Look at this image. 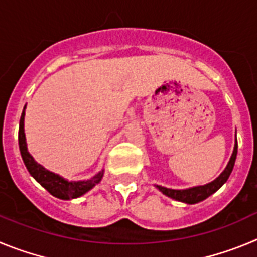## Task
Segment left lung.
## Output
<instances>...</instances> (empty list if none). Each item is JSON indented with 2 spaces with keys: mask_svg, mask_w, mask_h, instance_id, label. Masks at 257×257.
Instances as JSON below:
<instances>
[{
  "mask_svg": "<svg viewBox=\"0 0 257 257\" xmlns=\"http://www.w3.org/2000/svg\"><path fill=\"white\" fill-rule=\"evenodd\" d=\"M237 149L238 145L235 142L234 145V151H233L232 157H230L229 163H228V166L225 168L223 173L219 175L214 182L209 184H205V186H200V187H193V188L189 189H170V188H165V187L161 186H156L159 188V191H161L164 195H166L168 197L173 198V200L180 201V202H186V203H197L200 201L205 200L209 196H211L214 192L218 191L224 183H225L228 178H229L230 173L233 170V166H234L235 163V157H237Z\"/></svg>",
  "mask_w": 257,
  "mask_h": 257,
  "instance_id": "left-lung-1",
  "label": "left lung"
}]
</instances>
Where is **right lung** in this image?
I'll return each mask as SVG.
<instances>
[{
  "instance_id": "1",
  "label": "right lung",
  "mask_w": 257,
  "mask_h": 257,
  "mask_svg": "<svg viewBox=\"0 0 257 257\" xmlns=\"http://www.w3.org/2000/svg\"><path fill=\"white\" fill-rule=\"evenodd\" d=\"M24 115L25 112L23 111L19 123L20 154H22L23 161H24L25 166H27L28 172L31 173L32 177H33L43 188L47 189L51 195L55 196V197L61 198V200H71V198H77L80 197L82 195H84L85 192H88L89 189L93 188V187L100 182L101 178H102L103 175V170L89 180L68 182V180L61 178L60 175L48 172L47 169L43 168L42 165L37 164L27 150V143H25L24 134Z\"/></svg>"
}]
</instances>
